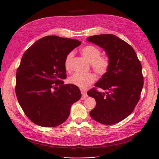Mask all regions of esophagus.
<instances>
[{"label":"esophagus","mask_w":159,"mask_h":159,"mask_svg":"<svg viewBox=\"0 0 159 159\" xmlns=\"http://www.w3.org/2000/svg\"><path fill=\"white\" fill-rule=\"evenodd\" d=\"M80 92H81V93H82L81 99H82V100H84V99H86V98L88 97V95H87L86 92L84 90H83V89H81Z\"/></svg>","instance_id":"1"}]
</instances>
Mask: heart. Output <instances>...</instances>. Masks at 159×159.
<instances>
[{
  "label": "heart",
  "mask_w": 159,
  "mask_h": 159,
  "mask_svg": "<svg viewBox=\"0 0 159 159\" xmlns=\"http://www.w3.org/2000/svg\"><path fill=\"white\" fill-rule=\"evenodd\" d=\"M82 54L91 64L93 70L98 75H102L105 74L110 66V60L107 57L100 56L101 51L93 45H87L82 48ZM74 57V52L71 51L67 54L65 60V67L67 70L71 69V61ZM95 79V75L92 73H74L69 79L71 84L78 86L80 88H85L92 84Z\"/></svg>",
  "instance_id": "1"
}]
</instances>
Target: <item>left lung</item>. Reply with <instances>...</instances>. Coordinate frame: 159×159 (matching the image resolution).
<instances>
[{
    "mask_svg": "<svg viewBox=\"0 0 159 159\" xmlns=\"http://www.w3.org/2000/svg\"><path fill=\"white\" fill-rule=\"evenodd\" d=\"M87 41L102 48L110 60L107 72L87 94L93 98L96 107L92 118L104 125L118 123L133 112L140 98L143 86L142 65L133 48L113 34H100Z\"/></svg>",
    "mask_w": 159,
    "mask_h": 159,
    "instance_id": "left-lung-1",
    "label": "left lung"
}]
</instances>
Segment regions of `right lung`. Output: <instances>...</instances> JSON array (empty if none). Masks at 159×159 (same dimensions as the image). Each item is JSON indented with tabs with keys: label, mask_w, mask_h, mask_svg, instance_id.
<instances>
[{
	"label": "right lung",
	"mask_w": 159,
	"mask_h": 159,
	"mask_svg": "<svg viewBox=\"0 0 159 159\" xmlns=\"http://www.w3.org/2000/svg\"><path fill=\"white\" fill-rule=\"evenodd\" d=\"M80 41L47 36L26 51L16 73V93L26 116L41 127L60 125L81 98L75 85L64 84L67 54Z\"/></svg>",
	"instance_id": "1"
}]
</instances>
